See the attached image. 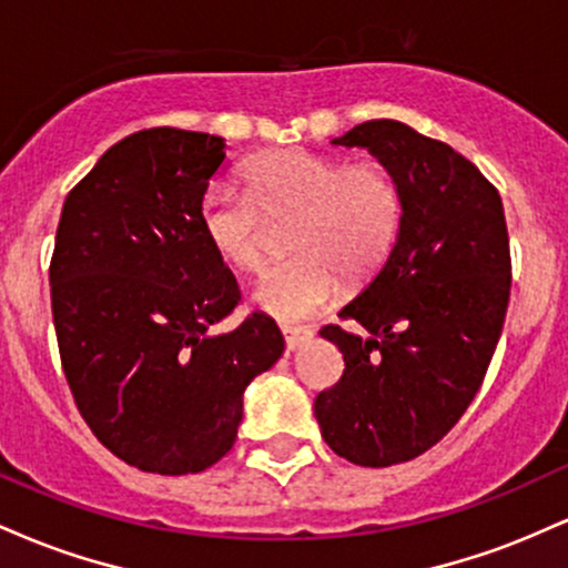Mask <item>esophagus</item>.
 Returning <instances> with one entry per match:
<instances>
[{"label":"esophagus","instance_id":"esophagus-1","mask_svg":"<svg viewBox=\"0 0 568 568\" xmlns=\"http://www.w3.org/2000/svg\"><path fill=\"white\" fill-rule=\"evenodd\" d=\"M310 336H312V328H306V325H283V338L288 352L302 347Z\"/></svg>","mask_w":568,"mask_h":568}]
</instances>
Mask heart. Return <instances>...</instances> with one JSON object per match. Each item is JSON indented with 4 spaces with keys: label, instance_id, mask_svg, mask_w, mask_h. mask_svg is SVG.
Listing matches in <instances>:
<instances>
[{
    "label": "heart",
    "instance_id": "heart-1",
    "mask_svg": "<svg viewBox=\"0 0 568 568\" xmlns=\"http://www.w3.org/2000/svg\"><path fill=\"white\" fill-rule=\"evenodd\" d=\"M245 192L211 189L200 230L221 262L258 272L266 221L296 219L293 256L258 280L253 302L280 323L315 315L347 285L366 283L387 262L403 226V189L379 160L347 162L312 149H275L243 168Z\"/></svg>",
    "mask_w": 568,
    "mask_h": 568
}]
</instances>
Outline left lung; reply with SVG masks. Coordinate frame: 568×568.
I'll use <instances>...</instances> for the list:
<instances>
[{
	"label": "left lung",
	"mask_w": 568,
	"mask_h": 568,
	"mask_svg": "<svg viewBox=\"0 0 568 568\" xmlns=\"http://www.w3.org/2000/svg\"><path fill=\"white\" fill-rule=\"evenodd\" d=\"M393 168L403 226L379 275L323 325L344 374L315 397L325 443L361 467L416 459L478 395L505 325L513 262L497 186L448 143L395 120L336 139Z\"/></svg>",
	"instance_id": "1"
}]
</instances>
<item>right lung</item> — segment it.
I'll return each instance as SVG.
<instances>
[{
  "label": "right lung",
  "instance_id": "add662e5",
  "mask_svg": "<svg viewBox=\"0 0 568 568\" xmlns=\"http://www.w3.org/2000/svg\"><path fill=\"white\" fill-rule=\"evenodd\" d=\"M221 135L139 130L69 192L50 258L61 366L82 419L143 473H202L234 446L243 393L283 355L266 315L230 334L240 291L200 230Z\"/></svg>",
  "mask_w": 568,
  "mask_h": 568
}]
</instances>
